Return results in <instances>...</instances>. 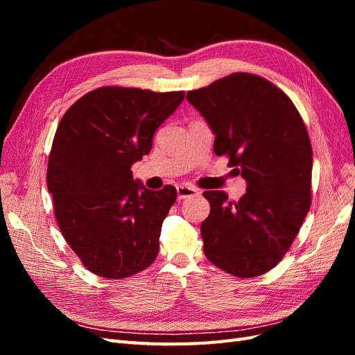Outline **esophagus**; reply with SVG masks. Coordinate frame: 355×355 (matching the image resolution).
<instances>
[{"label":"esophagus","mask_w":355,"mask_h":355,"mask_svg":"<svg viewBox=\"0 0 355 355\" xmlns=\"http://www.w3.org/2000/svg\"><path fill=\"white\" fill-rule=\"evenodd\" d=\"M178 189V198L179 200H185L188 197H194L198 194V189L194 187H188V185H180L176 188Z\"/></svg>","instance_id":"obj_1"}]
</instances>
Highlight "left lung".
Segmentation results:
<instances>
[{"label":"left lung","mask_w":355,"mask_h":355,"mask_svg":"<svg viewBox=\"0 0 355 355\" xmlns=\"http://www.w3.org/2000/svg\"><path fill=\"white\" fill-rule=\"evenodd\" d=\"M187 101L214 135V154L247 182L239 202L206 191L204 254L225 272L262 275L283 259L311 207L313 148L302 116L272 83L235 72L191 90Z\"/></svg>","instance_id":"obj_1"}]
</instances>
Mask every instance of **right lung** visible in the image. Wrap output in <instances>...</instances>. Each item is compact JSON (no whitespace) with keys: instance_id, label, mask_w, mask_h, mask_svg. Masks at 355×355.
Returning a JSON list of instances; mask_svg holds the SVG:
<instances>
[{"instance_id":"obj_1","label":"right lung","mask_w":355,"mask_h":355,"mask_svg":"<svg viewBox=\"0 0 355 355\" xmlns=\"http://www.w3.org/2000/svg\"><path fill=\"white\" fill-rule=\"evenodd\" d=\"M184 98V92L106 85L62 116L47 188L63 239L93 274L120 280L155 261L178 192L171 185L146 189L130 168L151 153L155 130Z\"/></svg>"}]
</instances>
